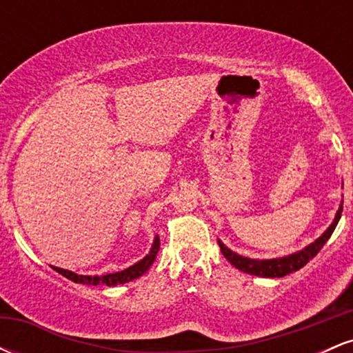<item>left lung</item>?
Masks as SVG:
<instances>
[{"label": "left lung", "instance_id": "1", "mask_svg": "<svg viewBox=\"0 0 353 353\" xmlns=\"http://www.w3.org/2000/svg\"><path fill=\"white\" fill-rule=\"evenodd\" d=\"M342 209H343V201L340 202V208L335 214L334 222L327 228L325 232L322 234L319 239H315L312 244L307 247H303L302 250H297V252L283 255V257H275V259H250V257H244V255L234 252L230 250L228 245L224 244L222 241L219 242V247H221V252L224 254V257L232 264L236 269L242 270V272L250 274V275H257V277H283L287 274H292L295 270L302 269L310 259H314L315 255L319 254V250L322 249L323 244L329 241L332 232H334L335 228H337L340 216H342Z\"/></svg>", "mask_w": 353, "mask_h": 353}]
</instances>
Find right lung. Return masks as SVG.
Returning a JSON list of instances; mask_svg holds the SVG:
<instances>
[{
	"label": "right lung",
	"mask_w": 353,
	"mask_h": 353,
	"mask_svg": "<svg viewBox=\"0 0 353 353\" xmlns=\"http://www.w3.org/2000/svg\"><path fill=\"white\" fill-rule=\"evenodd\" d=\"M159 247H161L159 237L156 236L154 237L151 250H149V254L145 255V257L141 259L139 262H136L134 265L128 267V269L119 270V272H114V274L79 275L76 272H71V270L59 269V267H54V265H51V267L56 270V272H59L61 275H64V277L70 279V281L76 282V283H84V285H109L111 287V285H117V283L131 282V281H134V279L141 277V275L148 272L149 267L152 265L154 261H156V255H157V252H159Z\"/></svg>",
	"instance_id": "add662e5"
}]
</instances>
